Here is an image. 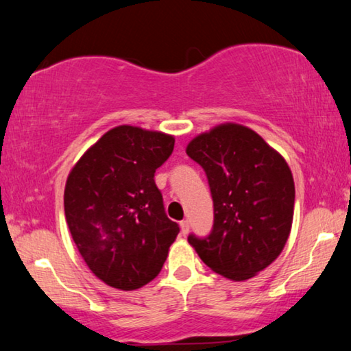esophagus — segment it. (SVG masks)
<instances>
[{
	"mask_svg": "<svg viewBox=\"0 0 351 351\" xmlns=\"http://www.w3.org/2000/svg\"><path fill=\"white\" fill-rule=\"evenodd\" d=\"M180 226H181V234L186 237L189 234V229H190L189 221H187V219H182V221L180 223Z\"/></svg>",
	"mask_w": 351,
	"mask_h": 351,
	"instance_id": "obj_1",
	"label": "esophagus"
}]
</instances>
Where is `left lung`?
<instances>
[{
  "mask_svg": "<svg viewBox=\"0 0 351 351\" xmlns=\"http://www.w3.org/2000/svg\"><path fill=\"white\" fill-rule=\"evenodd\" d=\"M213 199L207 237L189 243L212 271L241 282L269 266L291 232L295 189L288 164L251 128L223 123L187 145Z\"/></svg>",
  "mask_w": 351,
  "mask_h": 351,
  "instance_id": "obj_1",
  "label": "left lung"
}]
</instances>
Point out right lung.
Wrapping results in <instances>:
<instances>
[{"instance_id": "1", "label": "right lung", "mask_w": 351, "mask_h": 351, "mask_svg": "<svg viewBox=\"0 0 351 351\" xmlns=\"http://www.w3.org/2000/svg\"><path fill=\"white\" fill-rule=\"evenodd\" d=\"M173 147V136L121 125L105 133L68 176L69 232L88 268L112 288L133 291L152 282L180 232L154 182Z\"/></svg>"}]
</instances>
